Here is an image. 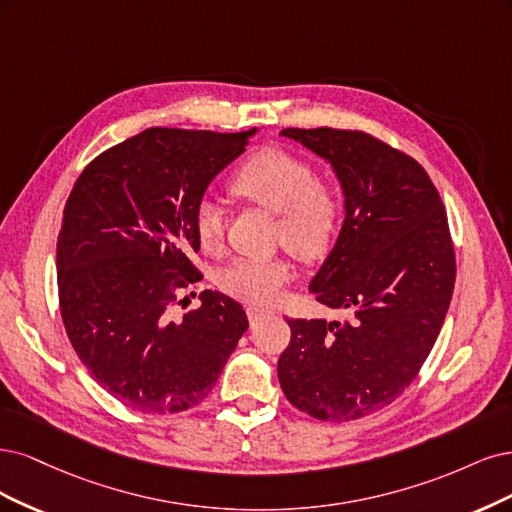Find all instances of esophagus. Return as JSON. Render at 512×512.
<instances>
[{"label":"esophagus","instance_id":"obj_1","mask_svg":"<svg viewBox=\"0 0 512 512\" xmlns=\"http://www.w3.org/2000/svg\"><path fill=\"white\" fill-rule=\"evenodd\" d=\"M246 315H249V321H251V323H255V321H259V319H263V317H272L274 310L259 308V306H249V308H246Z\"/></svg>","mask_w":512,"mask_h":512}]
</instances>
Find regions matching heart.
I'll return each mask as SVG.
<instances>
[{
    "label": "heart",
    "mask_w": 512,
    "mask_h": 512,
    "mask_svg": "<svg viewBox=\"0 0 512 512\" xmlns=\"http://www.w3.org/2000/svg\"><path fill=\"white\" fill-rule=\"evenodd\" d=\"M232 193L278 214L276 240L300 259L323 257L332 246L340 221V191L317 178L315 166L285 148H263L246 159L232 178ZM223 210L204 200L195 210V234L202 249L217 251L223 242ZM293 270L285 259H234L219 272V287L249 304L272 302Z\"/></svg>",
    "instance_id": "obj_1"
}]
</instances>
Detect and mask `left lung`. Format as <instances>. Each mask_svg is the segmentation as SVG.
<instances>
[{
    "mask_svg": "<svg viewBox=\"0 0 512 512\" xmlns=\"http://www.w3.org/2000/svg\"><path fill=\"white\" fill-rule=\"evenodd\" d=\"M336 174L344 221L312 276L340 321L287 319L278 359L287 400L321 421H353L391 404L430 355L455 287L447 212L419 163L364 131L283 129Z\"/></svg>",
    "mask_w": 512,
    "mask_h": 512,
    "instance_id": "obj_1",
    "label": "left lung"
}]
</instances>
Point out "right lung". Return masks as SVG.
<instances>
[{
  "label": "right lung",
  "mask_w": 512,
  "mask_h": 512,
  "mask_svg": "<svg viewBox=\"0 0 512 512\" xmlns=\"http://www.w3.org/2000/svg\"><path fill=\"white\" fill-rule=\"evenodd\" d=\"M255 134L151 127L95 157L68 197L57 240L65 332L129 408L166 415L200 404L249 327L219 291L204 289L178 321L172 306L200 278L189 261L200 251L195 210Z\"/></svg>",
  "instance_id": "1"
}]
</instances>
